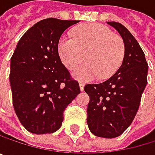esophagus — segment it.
Returning <instances> with one entry per match:
<instances>
[{"label": "esophagus", "instance_id": "esophagus-1", "mask_svg": "<svg viewBox=\"0 0 155 155\" xmlns=\"http://www.w3.org/2000/svg\"><path fill=\"white\" fill-rule=\"evenodd\" d=\"M79 85H80V90H81V91H84V84L83 83H80Z\"/></svg>", "mask_w": 155, "mask_h": 155}]
</instances>
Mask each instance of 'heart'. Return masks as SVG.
Instances as JSON below:
<instances>
[{"instance_id":"b5f03b06","label":"heart","mask_w":155,"mask_h":155,"mask_svg":"<svg viewBox=\"0 0 155 155\" xmlns=\"http://www.w3.org/2000/svg\"><path fill=\"white\" fill-rule=\"evenodd\" d=\"M73 38L61 37L58 41V52L61 62L69 70H73V77L81 82L107 79L121 66L125 46L124 40L111 29L99 23L78 26L72 31Z\"/></svg>"}]
</instances>
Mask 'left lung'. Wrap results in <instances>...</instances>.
<instances>
[{
    "mask_svg": "<svg viewBox=\"0 0 155 155\" xmlns=\"http://www.w3.org/2000/svg\"><path fill=\"white\" fill-rule=\"evenodd\" d=\"M122 36L125 52L122 65L108 80L86 84L90 97L87 124L92 134L104 138L121 135L134 121L147 84L148 64L138 41L123 24L108 21Z\"/></svg>",
    "mask_w": 155,
    "mask_h": 155,
    "instance_id": "obj_1",
    "label": "left lung"
}]
</instances>
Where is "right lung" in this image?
<instances>
[{
	"label": "right lung",
	"mask_w": 155,
	"mask_h": 155,
	"mask_svg": "<svg viewBox=\"0 0 155 155\" xmlns=\"http://www.w3.org/2000/svg\"><path fill=\"white\" fill-rule=\"evenodd\" d=\"M77 22L55 18L38 21L21 36L11 58L14 111L30 133L44 134L59 130L64 110L81 92L58 52L62 32Z\"/></svg>",
	"instance_id": "1"
}]
</instances>
